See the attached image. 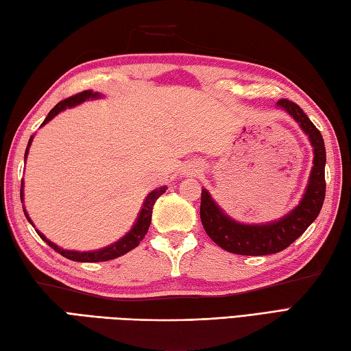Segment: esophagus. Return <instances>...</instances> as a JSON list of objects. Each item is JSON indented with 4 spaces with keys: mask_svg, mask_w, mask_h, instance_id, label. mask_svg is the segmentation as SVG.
<instances>
[{
    "mask_svg": "<svg viewBox=\"0 0 351 351\" xmlns=\"http://www.w3.org/2000/svg\"><path fill=\"white\" fill-rule=\"evenodd\" d=\"M190 175H195V170H193V169H191V170H190Z\"/></svg>",
    "mask_w": 351,
    "mask_h": 351,
    "instance_id": "esophagus-1",
    "label": "esophagus"
}]
</instances>
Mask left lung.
<instances>
[{"mask_svg": "<svg viewBox=\"0 0 351 351\" xmlns=\"http://www.w3.org/2000/svg\"><path fill=\"white\" fill-rule=\"evenodd\" d=\"M278 106L288 111L309 136L311 143L314 146V167L311 170L308 189L299 206L283 219L273 221L270 225H241V223L234 221L220 210L210 193L202 190L200 220H202L205 232L221 249L237 253V255L261 256L287 249L318 217L324 202L326 147L322 132L295 102L279 99Z\"/></svg>", "mask_w": 351, "mask_h": 351, "instance_id": "left-lung-1", "label": "left lung"}]
</instances>
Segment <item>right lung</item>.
<instances>
[{
	"mask_svg": "<svg viewBox=\"0 0 351 351\" xmlns=\"http://www.w3.org/2000/svg\"><path fill=\"white\" fill-rule=\"evenodd\" d=\"M98 93H93L92 90H84V92H80L77 95H72L69 96V98H66L63 101H60L57 104V106L52 108L47 119H45L43 123L45 125L47 122H49L52 117L57 116L58 113H60L62 110H64L66 107H73V106H78V104L84 102L86 99L88 98H98ZM32 140L33 137H29V141H28V146L32 145ZM28 146H27V151H25V158H27V154H28ZM22 185V184H21ZM167 187H161L158 190H154L151 195H149L145 200L143 204V208H141V211L138 214V219L136 221V225H134V228L130 230L128 234H126L122 240H119L117 243L108 245V247L106 249H101V250H96V252H73V250H63L60 247H57V245L54 243H51L49 240H47L40 232H37L40 235L42 240L47 243L51 249H54L56 252L60 253L62 256L68 258L71 261H77V263H102V261H110V259H114L117 256H122L125 255V253H128L130 250H132L134 247H137V245L140 244V241L143 240L145 235L147 234V229H149V225H151V220H152V208H154V204L156 202V199H158L164 191H166ZM21 200H22V189H21ZM25 213V211H24ZM25 217L28 219V221L32 223V220H29V217L25 213Z\"/></svg>",
	"mask_w": 351,
	"mask_h": 351,
	"instance_id": "add662e5",
	"label": "right lung"
}]
</instances>
